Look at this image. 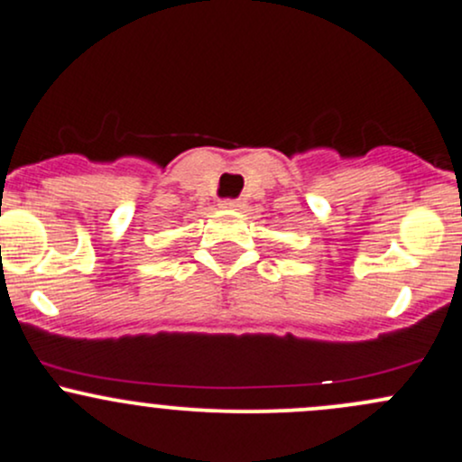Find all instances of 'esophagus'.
<instances>
[{
  "instance_id": "obj_1",
  "label": "esophagus",
  "mask_w": 462,
  "mask_h": 462,
  "mask_svg": "<svg viewBox=\"0 0 462 462\" xmlns=\"http://www.w3.org/2000/svg\"><path fill=\"white\" fill-rule=\"evenodd\" d=\"M241 203L236 201V199H223L221 203H218V208H223V210H239Z\"/></svg>"
}]
</instances>
